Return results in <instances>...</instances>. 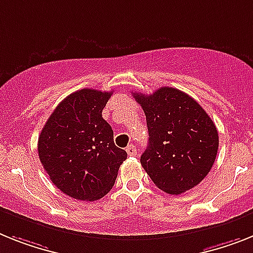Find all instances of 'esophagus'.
I'll use <instances>...</instances> for the list:
<instances>
[{
    "instance_id": "obj_1",
    "label": "esophagus",
    "mask_w": 253,
    "mask_h": 253,
    "mask_svg": "<svg viewBox=\"0 0 253 253\" xmlns=\"http://www.w3.org/2000/svg\"><path fill=\"white\" fill-rule=\"evenodd\" d=\"M126 152H127V154H128V156H131V157L136 156V154H137L136 148H135V146H133V145H128V146H127Z\"/></svg>"
}]
</instances>
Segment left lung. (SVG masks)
<instances>
[{"instance_id": "8db88e82", "label": "left lung", "mask_w": 253, "mask_h": 253, "mask_svg": "<svg viewBox=\"0 0 253 253\" xmlns=\"http://www.w3.org/2000/svg\"><path fill=\"white\" fill-rule=\"evenodd\" d=\"M146 117L149 144L140 162L152 181L181 194L209 175L218 149L213 121L182 91L161 87L152 95L133 92Z\"/></svg>"}]
</instances>
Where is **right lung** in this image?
Masks as SVG:
<instances>
[{
    "label": "right lung",
    "mask_w": 253,
    "mask_h": 253,
    "mask_svg": "<svg viewBox=\"0 0 253 253\" xmlns=\"http://www.w3.org/2000/svg\"><path fill=\"white\" fill-rule=\"evenodd\" d=\"M112 94L82 88L68 95L38 137V157L52 184L78 201L108 194L127 158L101 114Z\"/></svg>",
    "instance_id": "add662e5"
}]
</instances>
